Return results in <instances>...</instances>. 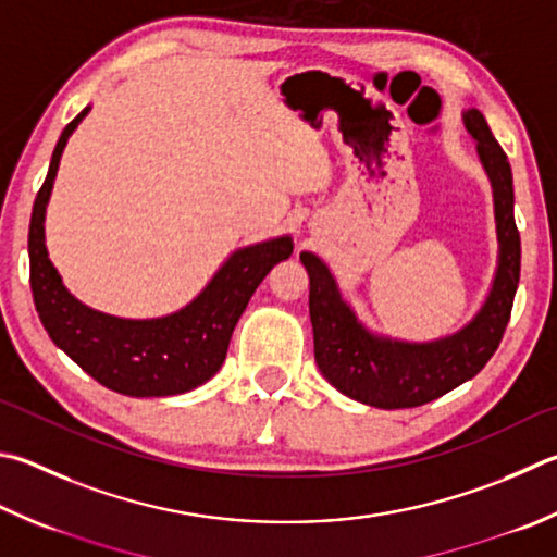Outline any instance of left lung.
Instances as JSON below:
<instances>
[{
    "label": "left lung",
    "instance_id": "8db88e82",
    "mask_svg": "<svg viewBox=\"0 0 557 557\" xmlns=\"http://www.w3.org/2000/svg\"><path fill=\"white\" fill-rule=\"evenodd\" d=\"M462 121L468 134L478 140L480 163L492 182L499 240L492 289L472 321L450 336L426 343L377 336L341 297L326 262L313 252L299 256L309 272L313 358L321 375L346 397L368 407L411 409L443 397L487 366L507 331L521 272L511 168L478 109L465 111Z\"/></svg>",
    "mask_w": 557,
    "mask_h": 557
}]
</instances>
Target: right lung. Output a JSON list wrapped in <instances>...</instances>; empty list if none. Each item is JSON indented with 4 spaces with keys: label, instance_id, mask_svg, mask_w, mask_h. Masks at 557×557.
<instances>
[{
    "label": "right lung",
    "instance_id": "right-lung-1",
    "mask_svg": "<svg viewBox=\"0 0 557 557\" xmlns=\"http://www.w3.org/2000/svg\"><path fill=\"white\" fill-rule=\"evenodd\" d=\"M89 107L60 134L44 187L28 226L32 292L50 341L87 375L126 397H170L199 387L224 366L231 333L252 292L280 260L292 256L289 236L238 248L209 285L175 313L158 319H121L97 311L70 295L46 248V207L53 191L60 156Z\"/></svg>",
    "mask_w": 557,
    "mask_h": 557
}]
</instances>
